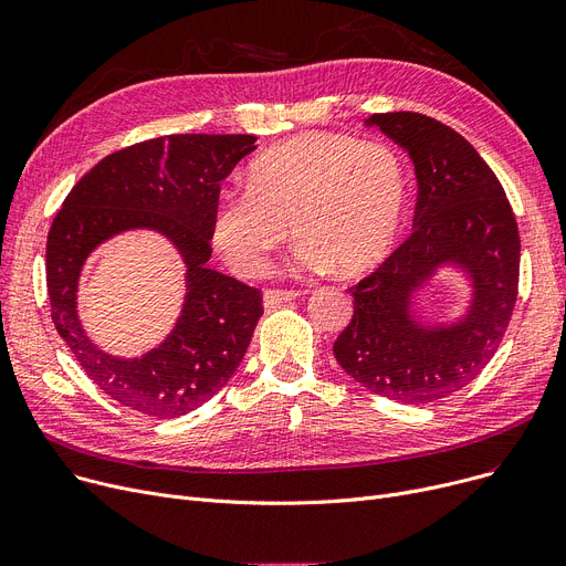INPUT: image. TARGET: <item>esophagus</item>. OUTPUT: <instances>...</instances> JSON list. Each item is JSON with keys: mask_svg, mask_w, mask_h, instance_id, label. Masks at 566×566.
<instances>
[{"mask_svg": "<svg viewBox=\"0 0 566 566\" xmlns=\"http://www.w3.org/2000/svg\"><path fill=\"white\" fill-rule=\"evenodd\" d=\"M301 295V291H293V289H265L263 291V305L265 307H275L289 301H295Z\"/></svg>", "mask_w": 566, "mask_h": 566, "instance_id": "obj_1", "label": "esophagus"}]
</instances>
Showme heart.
<instances>
[{"instance_id": "1", "label": "heart", "mask_w": 566, "mask_h": 566, "mask_svg": "<svg viewBox=\"0 0 566 566\" xmlns=\"http://www.w3.org/2000/svg\"><path fill=\"white\" fill-rule=\"evenodd\" d=\"M401 156L385 142L303 133L261 151L248 188L220 192L211 233L235 273L259 275L289 241L312 271L363 275L390 254L406 213Z\"/></svg>"}]
</instances>
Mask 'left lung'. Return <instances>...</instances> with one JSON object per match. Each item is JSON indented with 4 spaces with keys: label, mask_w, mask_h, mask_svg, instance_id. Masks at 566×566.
Masks as SVG:
<instances>
[{
    "label": "left lung",
    "mask_w": 566,
    "mask_h": 566,
    "mask_svg": "<svg viewBox=\"0 0 566 566\" xmlns=\"http://www.w3.org/2000/svg\"><path fill=\"white\" fill-rule=\"evenodd\" d=\"M367 124L412 158L415 231L348 289L353 318L333 350L374 395L429 403L465 388L497 350L518 295V224L497 176L454 128L420 112L374 114ZM444 260L467 268L475 298L461 324L424 329L411 318L409 298Z\"/></svg>",
    "instance_id": "1"
}]
</instances>
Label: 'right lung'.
<instances>
[{
  "label": "right lung",
  "mask_w": 566,
  "mask_h": 566,
  "mask_svg": "<svg viewBox=\"0 0 566 566\" xmlns=\"http://www.w3.org/2000/svg\"><path fill=\"white\" fill-rule=\"evenodd\" d=\"M254 135H165L103 158L73 186L45 248L50 314L75 360L114 401L156 420L218 395L241 365L263 314L259 289L206 268L220 181L254 151ZM163 230L189 265V295L172 335L144 359L122 361L81 333L74 293L81 263L126 228Z\"/></svg>",
  "instance_id": "obj_1"
}]
</instances>
